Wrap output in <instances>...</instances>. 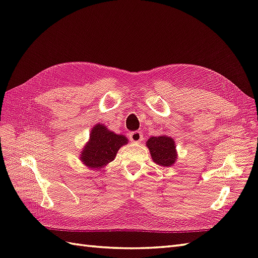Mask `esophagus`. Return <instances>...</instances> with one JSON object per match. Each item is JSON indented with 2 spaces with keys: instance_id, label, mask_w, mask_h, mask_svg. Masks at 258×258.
Masks as SVG:
<instances>
[{
  "instance_id": "esophagus-1",
  "label": "esophagus",
  "mask_w": 258,
  "mask_h": 258,
  "mask_svg": "<svg viewBox=\"0 0 258 258\" xmlns=\"http://www.w3.org/2000/svg\"><path fill=\"white\" fill-rule=\"evenodd\" d=\"M129 139L134 142H140L143 139V135L140 131H134V133H131L129 135Z\"/></svg>"
}]
</instances>
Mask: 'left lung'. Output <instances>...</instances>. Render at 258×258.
<instances>
[{"label": "left lung", "instance_id": "1", "mask_svg": "<svg viewBox=\"0 0 258 258\" xmlns=\"http://www.w3.org/2000/svg\"><path fill=\"white\" fill-rule=\"evenodd\" d=\"M147 147L154 163L161 166H172L177 159L176 146L171 137H151L147 141Z\"/></svg>", "mask_w": 258, "mask_h": 258}]
</instances>
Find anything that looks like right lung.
<instances>
[{"label":"right lung","instance_id":"1","mask_svg":"<svg viewBox=\"0 0 258 258\" xmlns=\"http://www.w3.org/2000/svg\"><path fill=\"white\" fill-rule=\"evenodd\" d=\"M127 143L128 139L124 136L112 133L106 125L98 123L92 128L90 141L81 152L80 159L92 169L102 168L114 161L118 150Z\"/></svg>","mask_w":258,"mask_h":258}]
</instances>
